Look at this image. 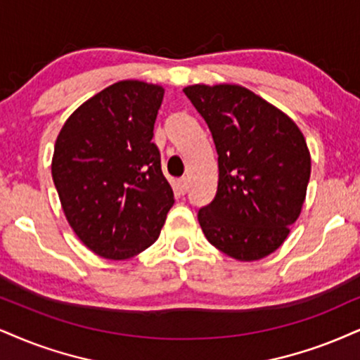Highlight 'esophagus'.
Instances as JSON below:
<instances>
[{
    "label": "esophagus",
    "mask_w": 360,
    "mask_h": 360,
    "mask_svg": "<svg viewBox=\"0 0 360 360\" xmlns=\"http://www.w3.org/2000/svg\"><path fill=\"white\" fill-rule=\"evenodd\" d=\"M176 190H179L180 195L187 193V190H188V181H187V179H180L179 181H176Z\"/></svg>",
    "instance_id": "obj_1"
}]
</instances>
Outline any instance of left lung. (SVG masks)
Here are the masks:
<instances>
[{
	"instance_id": "obj_1",
	"label": "left lung",
	"mask_w": 360,
	"mask_h": 360,
	"mask_svg": "<svg viewBox=\"0 0 360 360\" xmlns=\"http://www.w3.org/2000/svg\"><path fill=\"white\" fill-rule=\"evenodd\" d=\"M219 155L215 198L198 210L207 240L232 259H264L282 245L302 210L310 153L285 113L238 85H192Z\"/></svg>"
}]
</instances>
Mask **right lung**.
Here are the masks:
<instances>
[{
	"label": "right lung",
	"instance_id": "1",
	"mask_svg": "<svg viewBox=\"0 0 360 360\" xmlns=\"http://www.w3.org/2000/svg\"><path fill=\"white\" fill-rule=\"evenodd\" d=\"M162 86L125 79L105 88L65 122L51 175L73 232L96 255H139L157 240L173 190L152 143Z\"/></svg>",
	"mask_w": 360,
	"mask_h": 360
}]
</instances>
